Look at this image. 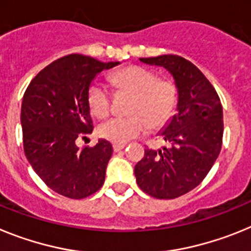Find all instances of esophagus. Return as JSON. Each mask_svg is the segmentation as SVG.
I'll return each mask as SVG.
<instances>
[{
    "instance_id": "1",
    "label": "esophagus",
    "mask_w": 251,
    "mask_h": 251,
    "mask_svg": "<svg viewBox=\"0 0 251 251\" xmlns=\"http://www.w3.org/2000/svg\"><path fill=\"white\" fill-rule=\"evenodd\" d=\"M126 147V144H113V151H120V150H123L124 148Z\"/></svg>"
}]
</instances>
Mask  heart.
Instances as JSON below:
<instances>
[{
	"label": "heart",
	"mask_w": 251,
	"mask_h": 251,
	"mask_svg": "<svg viewBox=\"0 0 251 251\" xmlns=\"http://www.w3.org/2000/svg\"><path fill=\"white\" fill-rule=\"evenodd\" d=\"M119 89L134 93L130 113L131 116H119L108 120L100 127L102 138L116 144L145 134L150 128L164 126L177 110L178 91L169 80L158 79L151 71L139 65H130L110 75ZM91 112L99 119L107 117L111 112V95L101 82L91 84L87 93Z\"/></svg>",
	"instance_id": "1"
}]
</instances>
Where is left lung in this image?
Listing matches in <instances>:
<instances>
[{
    "mask_svg": "<svg viewBox=\"0 0 251 251\" xmlns=\"http://www.w3.org/2000/svg\"><path fill=\"white\" fill-rule=\"evenodd\" d=\"M140 62L172 74L178 104L177 113L159 132L171 147L145 149L135 165V177L149 196L172 200L196 188L216 162L224 135L221 101L203 73L182 56L168 54Z\"/></svg>",
    "mask_w": 251,
    "mask_h": 251,
    "instance_id": "obj_1",
    "label": "left lung"
}]
</instances>
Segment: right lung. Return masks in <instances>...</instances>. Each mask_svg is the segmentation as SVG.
<instances>
[{
	"label": "right lung",
	"instance_id": "1",
	"mask_svg": "<svg viewBox=\"0 0 251 251\" xmlns=\"http://www.w3.org/2000/svg\"><path fill=\"white\" fill-rule=\"evenodd\" d=\"M119 64L71 54L45 67L26 88L21 104L24 151L41 180L64 197L86 198L103 184L111 143L101 139L95 147L79 149L75 141L93 130L87 102L92 80Z\"/></svg>",
	"mask_w": 251,
	"mask_h": 251
}]
</instances>
